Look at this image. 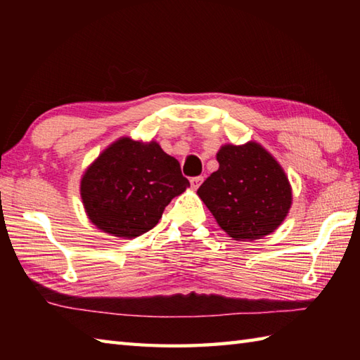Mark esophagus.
Instances as JSON below:
<instances>
[{
  "mask_svg": "<svg viewBox=\"0 0 360 360\" xmlns=\"http://www.w3.org/2000/svg\"><path fill=\"white\" fill-rule=\"evenodd\" d=\"M202 181H204V176H195V178L190 179V184H192V187L196 190L198 187L201 186Z\"/></svg>",
  "mask_w": 360,
  "mask_h": 360,
  "instance_id": "34e87169",
  "label": "esophagus"
}]
</instances>
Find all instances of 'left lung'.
Listing matches in <instances>:
<instances>
[{
	"mask_svg": "<svg viewBox=\"0 0 360 360\" xmlns=\"http://www.w3.org/2000/svg\"><path fill=\"white\" fill-rule=\"evenodd\" d=\"M219 168L198 188L219 227L233 240H258L286 218L292 201L280 164L262 145H224Z\"/></svg>",
	"mask_w": 360,
	"mask_h": 360,
	"instance_id": "8db88e82",
	"label": "left lung"
}]
</instances>
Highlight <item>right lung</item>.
<instances>
[{
    "instance_id": "right-lung-1",
    "label": "right lung",
    "mask_w": 360,
    "mask_h": 360,
    "mask_svg": "<svg viewBox=\"0 0 360 360\" xmlns=\"http://www.w3.org/2000/svg\"><path fill=\"white\" fill-rule=\"evenodd\" d=\"M188 186L178 160L159 143L122 137L89 165L80 193L91 223L114 236L134 238L155 227Z\"/></svg>"
}]
</instances>
